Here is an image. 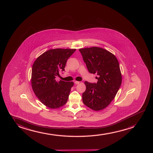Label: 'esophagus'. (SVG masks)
<instances>
[{
  "instance_id": "esophagus-1",
  "label": "esophagus",
  "mask_w": 153,
  "mask_h": 153,
  "mask_svg": "<svg viewBox=\"0 0 153 153\" xmlns=\"http://www.w3.org/2000/svg\"><path fill=\"white\" fill-rule=\"evenodd\" d=\"M79 83H80V82H79V81H74V84H79Z\"/></svg>"
}]
</instances>
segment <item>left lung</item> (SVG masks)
<instances>
[{"label":"left lung","instance_id":"obj_1","mask_svg":"<svg viewBox=\"0 0 153 153\" xmlns=\"http://www.w3.org/2000/svg\"><path fill=\"white\" fill-rule=\"evenodd\" d=\"M88 72L97 74V83L85 81L83 103L94 111L103 110L114 99L122 83L118 60L113 54L101 48L79 49Z\"/></svg>","mask_w":153,"mask_h":153}]
</instances>
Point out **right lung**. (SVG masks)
I'll return each mask as SVG.
<instances>
[{
	"mask_svg": "<svg viewBox=\"0 0 153 153\" xmlns=\"http://www.w3.org/2000/svg\"><path fill=\"white\" fill-rule=\"evenodd\" d=\"M76 49H56L44 52L33 63L31 85L35 95L48 108H57L66 103L73 82L56 81L60 71H65L68 59Z\"/></svg>",
	"mask_w": 153,
	"mask_h": 153,
	"instance_id": "add662e5",
	"label": "right lung"
}]
</instances>
